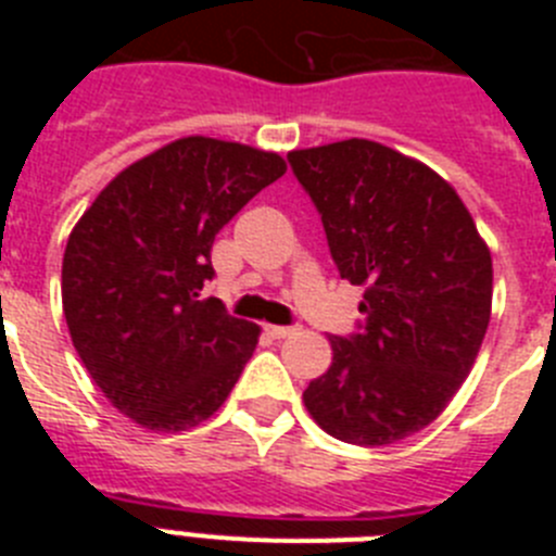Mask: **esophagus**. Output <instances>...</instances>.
<instances>
[{"instance_id": "1", "label": "esophagus", "mask_w": 556, "mask_h": 556, "mask_svg": "<svg viewBox=\"0 0 556 556\" xmlns=\"http://www.w3.org/2000/svg\"><path fill=\"white\" fill-rule=\"evenodd\" d=\"M264 331H267V337H273V339H287L289 333L294 331V328H289V326H267V328H264Z\"/></svg>"}]
</instances>
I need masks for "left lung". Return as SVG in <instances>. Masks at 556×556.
Returning <instances> with one entry per match:
<instances>
[{
    "label": "left lung",
    "mask_w": 556,
    "mask_h": 556,
    "mask_svg": "<svg viewBox=\"0 0 556 556\" xmlns=\"http://www.w3.org/2000/svg\"><path fill=\"white\" fill-rule=\"evenodd\" d=\"M339 275L365 287V323L331 337L303 392L323 431L390 445L426 429L468 378L493 306V258L454 186L367 139L289 152Z\"/></svg>",
    "instance_id": "left-lung-1"
}]
</instances>
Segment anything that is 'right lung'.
Wrapping results in <instances>:
<instances>
[{
  "mask_svg": "<svg viewBox=\"0 0 556 556\" xmlns=\"http://www.w3.org/2000/svg\"><path fill=\"white\" fill-rule=\"evenodd\" d=\"M287 172L278 152L186 136L122 169L63 253V317L88 376L150 431L208 420L258 326L203 298L214 236Z\"/></svg>",
  "mask_w": 556,
  "mask_h": 556,
  "instance_id": "right-lung-1",
  "label": "right lung"
}]
</instances>
